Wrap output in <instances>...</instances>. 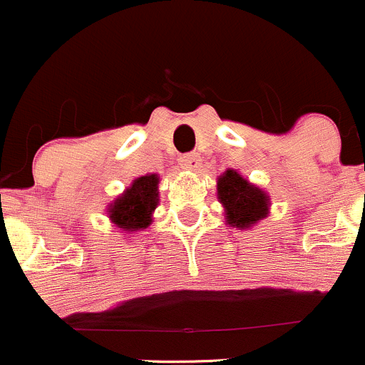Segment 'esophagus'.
Wrapping results in <instances>:
<instances>
[{"label":"esophagus","mask_w":365,"mask_h":365,"mask_svg":"<svg viewBox=\"0 0 365 365\" xmlns=\"http://www.w3.org/2000/svg\"><path fill=\"white\" fill-rule=\"evenodd\" d=\"M179 164L185 170H197L199 164H201V159H199L197 153H185L179 157Z\"/></svg>","instance_id":"obj_1"}]
</instances>
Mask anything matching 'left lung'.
Listing matches in <instances>:
<instances>
[{
  "mask_svg": "<svg viewBox=\"0 0 365 365\" xmlns=\"http://www.w3.org/2000/svg\"><path fill=\"white\" fill-rule=\"evenodd\" d=\"M217 195L230 227L243 230L269 215V195L235 170H227L219 177Z\"/></svg>",
  "mask_w": 365,
  "mask_h": 365,
  "instance_id": "1",
  "label": "left lung"
}]
</instances>
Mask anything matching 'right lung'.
Instances as JSON below:
<instances>
[{"label":"right lung","mask_w":365,"mask_h":365,"mask_svg":"<svg viewBox=\"0 0 365 365\" xmlns=\"http://www.w3.org/2000/svg\"><path fill=\"white\" fill-rule=\"evenodd\" d=\"M159 205V177L143 175L131 182L122 195L108 206V215L124 232L144 230L151 225V214Z\"/></svg>","instance_id":"1"}]
</instances>
